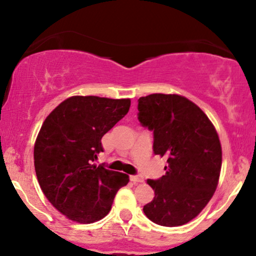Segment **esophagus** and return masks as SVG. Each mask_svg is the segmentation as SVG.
Segmentation results:
<instances>
[{
	"label": "esophagus",
	"mask_w": 256,
	"mask_h": 256,
	"mask_svg": "<svg viewBox=\"0 0 256 256\" xmlns=\"http://www.w3.org/2000/svg\"><path fill=\"white\" fill-rule=\"evenodd\" d=\"M130 179H131L132 182H134V183H142V182L144 180V179H143V177H142V176H140V174L131 176Z\"/></svg>",
	"instance_id": "obj_1"
}]
</instances>
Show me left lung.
I'll return each instance as SVG.
<instances>
[{
  "label": "left lung",
  "instance_id": "left-lung-1",
  "mask_svg": "<svg viewBox=\"0 0 256 256\" xmlns=\"http://www.w3.org/2000/svg\"><path fill=\"white\" fill-rule=\"evenodd\" d=\"M138 120L152 131L155 155L167 158L165 176L148 179L155 192L143 212L162 226L184 225L212 198L222 168V146L201 108L179 95L152 94L138 100Z\"/></svg>",
  "mask_w": 256,
  "mask_h": 256
}]
</instances>
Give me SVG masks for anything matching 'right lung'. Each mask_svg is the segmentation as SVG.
<instances>
[{
	"label": "right lung",
	"mask_w": 256,
	"mask_h": 256,
	"mask_svg": "<svg viewBox=\"0 0 256 256\" xmlns=\"http://www.w3.org/2000/svg\"><path fill=\"white\" fill-rule=\"evenodd\" d=\"M130 98L72 96L44 120L34 143V170L49 202L67 218L90 224L110 213L128 176L96 166L104 134L130 110Z\"/></svg>",
	"instance_id": "1"
}]
</instances>
